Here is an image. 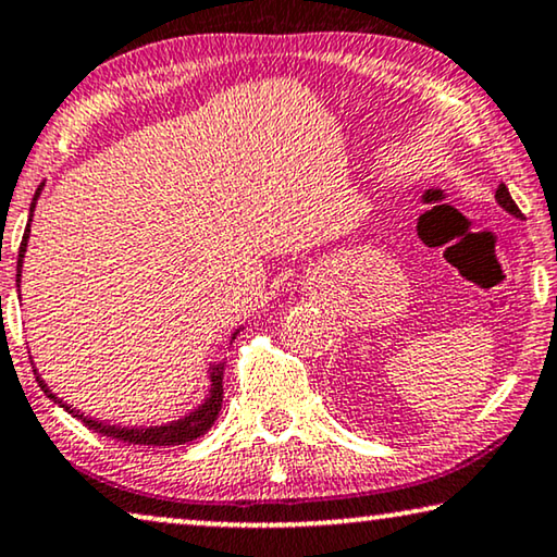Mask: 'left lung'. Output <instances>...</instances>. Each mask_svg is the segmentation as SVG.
Here are the masks:
<instances>
[{
	"label": "left lung",
	"instance_id": "1",
	"mask_svg": "<svg viewBox=\"0 0 557 557\" xmlns=\"http://www.w3.org/2000/svg\"><path fill=\"white\" fill-rule=\"evenodd\" d=\"M495 199H497V203H499V207H503L505 211H510V214L520 216V209H517V203L512 201L510 191H507V186H505V184H499V189H497V194H495Z\"/></svg>",
	"mask_w": 557,
	"mask_h": 557
}]
</instances>
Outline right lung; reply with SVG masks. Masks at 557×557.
Here are the masks:
<instances>
[{"instance_id": "1", "label": "right lung", "mask_w": 557, "mask_h": 557, "mask_svg": "<svg viewBox=\"0 0 557 557\" xmlns=\"http://www.w3.org/2000/svg\"><path fill=\"white\" fill-rule=\"evenodd\" d=\"M42 189V186H40ZM40 189L35 194V201L40 197ZM35 201L29 211L35 209ZM33 216V214H29ZM27 239H29V226L25 230V237H22V245H20V260H17V268H22V257L27 252ZM20 282V275H17ZM239 333V331H237ZM237 333L232 335V341L237 338ZM222 379H224V363H216L209 368V381H211V391H209V398L203 401L199 409H194L189 417L178 419V421H171V424H163V426H115V424H106V421H92L88 417H83L81 411L70 409L67 404H62V398H58L52 394L50 388H47V383L40 381V375H37V383H40L42 391L47 394V398H52L54 404H60L62 409L73 413V417L83 419V424L92 429V432L103 434V436H111V438H119L123 444H144V446H174V444H186V442H194V438H199L201 434H207L211 424H214L219 411H222V398H224V386H222Z\"/></svg>"}]
</instances>
